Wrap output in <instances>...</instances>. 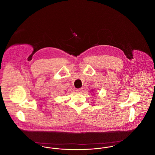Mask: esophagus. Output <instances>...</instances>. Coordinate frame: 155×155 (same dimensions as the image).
Here are the masks:
<instances>
[{
	"label": "esophagus",
	"mask_w": 155,
	"mask_h": 155,
	"mask_svg": "<svg viewBox=\"0 0 155 155\" xmlns=\"http://www.w3.org/2000/svg\"><path fill=\"white\" fill-rule=\"evenodd\" d=\"M82 90H83V88H79L77 89L75 91H76V92H81Z\"/></svg>",
	"instance_id": "34e87169"
}]
</instances>
